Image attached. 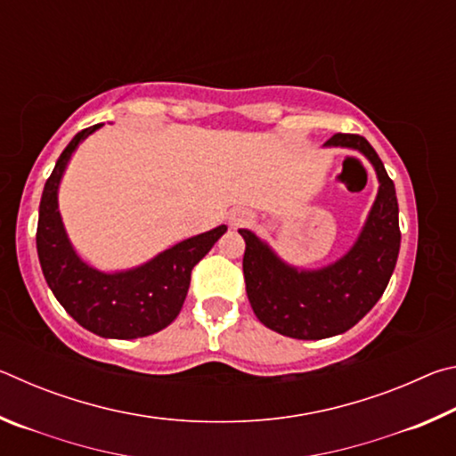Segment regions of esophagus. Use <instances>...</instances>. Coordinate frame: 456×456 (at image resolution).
Returning <instances> with one entry per match:
<instances>
[{
  "instance_id": "1",
  "label": "esophagus",
  "mask_w": 456,
  "mask_h": 456,
  "mask_svg": "<svg viewBox=\"0 0 456 456\" xmlns=\"http://www.w3.org/2000/svg\"><path fill=\"white\" fill-rule=\"evenodd\" d=\"M253 221V215L247 211V209H235L233 213L229 215V225L237 229V227H245L249 225V223Z\"/></svg>"
}]
</instances>
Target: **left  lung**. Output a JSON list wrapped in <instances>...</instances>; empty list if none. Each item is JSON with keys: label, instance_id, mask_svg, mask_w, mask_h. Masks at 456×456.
<instances>
[{"label": "left lung", "instance_id": "8db88e82", "mask_svg": "<svg viewBox=\"0 0 456 456\" xmlns=\"http://www.w3.org/2000/svg\"><path fill=\"white\" fill-rule=\"evenodd\" d=\"M323 146L364 154L378 179L364 225L342 257L318 269L296 267L253 231L239 229L253 312L265 328L296 339H323L356 326L382 297L400 251L396 189L376 151L358 134H334Z\"/></svg>", "mask_w": 456, "mask_h": 456}]
</instances>
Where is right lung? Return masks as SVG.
<instances>
[{"instance_id":"1","label":"right lung","mask_w":456,"mask_h":456,"mask_svg":"<svg viewBox=\"0 0 456 456\" xmlns=\"http://www.w3.org/2000/svg\"><path fill=\"white\" fill-rule=\"evenodd\" d=\"M100 126L76 134L45 181L36 233L37 257L52 293L82 328L100 338H144L167 328L179 315L192 267L211 251L227 227L219 225L184 239L146 264L120 272H102L82 259L61 221L58 189L74 151Z\"/></svg>"}]
</instances>
